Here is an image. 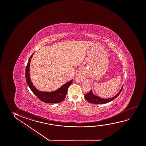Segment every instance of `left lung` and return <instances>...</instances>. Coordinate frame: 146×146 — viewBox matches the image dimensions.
Listing matches in <instances>:
<instances>
[{
	"mask_svg": "<svg viewBox=\"0 0 146 146\" xmlns=\"http://www.w3.org/2000/svg\"><path fill=\"white\" fill-rule=\"evenodd\" d=\"M122 89H123V86H122V88H121L119 92H118L115 96L113 97L112 98H108V99L101 98L99 96L95 95V94H93V93L92 92V90H91L90 92L88 93V94H86L85 95V98L87 101L90 102L91 103H92V104H106V103L112 101L115 98H117L119 96V95L120 94L121 92L122 91Z\"/></svg>",
	"mask_w": 146,
	"mask_h": 146,
	"instance_id": "1",
	"label": "left lung"
}]
</instances>
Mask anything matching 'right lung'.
<instances>
[{
    "mask_svg": "<svg viewBox=\"0 0 146 146\" xmlns=\"http://www.w3.org/2000/svg\"><path fill=\"white\" fill-rule=\"evenodd\" d=\"M34 52L32 55L30 56L27 65L26 66L25 69V77H26V82L28 84L30 89L34 95L37 97L41 101L45 103H58L63 101L66 97V94L67 92L69 87L72 84L73 80H70V81L67 82L63 85H62L57 90L52 92H43L39 91L37 89L34 85L32 84L29 75V70H30V63L32 56L34 54Z\"/></svg>",
    "mask_w": 146,
    "mask_h": 146,
    "instance_id": "obj_1",
    "label": "right lung"
}]
</instances>
